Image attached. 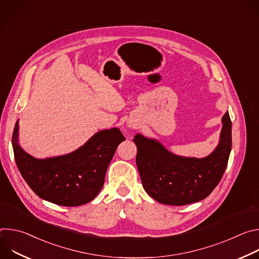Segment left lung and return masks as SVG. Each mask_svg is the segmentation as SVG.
<instances>
[{"label":"left lung","instance_id":"obj_1","mask_svg":"<svg viewBox=\"0 0 259 259\" xmlns=\"http://www.w3.org/2000/svg\"><path fill=\"white\" fill-rule=\"evenodd\" d=\"M133 141L145 192L165 205H188L207 198L223 178L232 150V121L227 112L218 146L203 159L175 156L157 140L141 134L135 135Z\"/></svg>","mask_w":259,"mask_h":259}]
</instances>
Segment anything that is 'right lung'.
Wrapping results in <instances>:
<instances>
[{
  "mask_svg": "<svg viewBox=\"0 0 259 259\" xmlns=\"http://www.w3.org/2000/svg\"><path fill=\"white\" fill-rule=\"evenodd\" d=\"M17 137L18 122L12 145L23 179L36 196L66 207L84 205L97 196L117 147L125 140L118 128L102 130L71 154L39 160L21 149Z\"/></svg>",
  "mask_w": 259,
  "mask_h": 259,
  "instance_id": "add662e5",
  "label": "right lung"
}]
</instances>
